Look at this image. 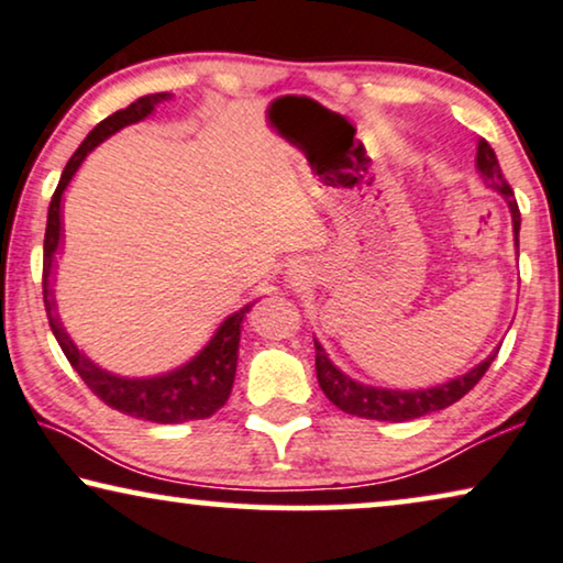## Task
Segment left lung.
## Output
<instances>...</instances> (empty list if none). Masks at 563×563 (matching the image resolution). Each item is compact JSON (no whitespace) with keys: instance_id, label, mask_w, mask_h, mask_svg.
Masks as SVG:
<instances>
[{"instance_id":"1","label":"left lung","mask_w":563,"mask_h":563,"mask_svg":"<svg viewBox=\"0 0 563 563\" xmlns=\"http://www.w3.org/2000/svg\"><path fill=\"white\" fill-rule=\"evenodd\" d=\"M476 168H479L482 181L487 184L489 189H495L505 197V202L510 207V214H512L515 243H518V235H520L518 202H515L510 184L505 181L495 151H492V145L484 141V137L479 141V145H476ZM497 351L499 349L492 351L482 364H476L472 372H466L464 376H456V379L438 384V387L415 389V391L382 389V387H368V384L353 382L351 376H345L341 368L328 358V353L322 351V345L318 341H314V372H318L320 389L325 391V397L338 407V410L356 415V418H366V420L405 422V420L422 418V415H430L435 410H443V407H449L453 402H459V399L468 395V391L476 387V382L487 374V368L492 361H495Z\"/></svg>"}]
</instances>
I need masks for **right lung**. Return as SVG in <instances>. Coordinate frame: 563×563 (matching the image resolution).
Returning a JSON list of instances; mask_svg holds the SVG:
<instances>
[{
	"label": "right lung",
	"mask_w": 563,
	"mask_h": 563,
	"mask_svg": "<svg viewBox=\"0 0 563 563\" xmlns=\"http://www.w3.org/2000/svg\"><path fill=\"white\" fill-rule=\"evenodd\" d=\"M172 99L168 91H158V95H148L135 99L133 104H128L125 110H118L110 118H104L91 133L84 137V143L76 148V153L68 158V164L60 174V181L56 191H53L51 207H48V225H45V241H43V302L45 312H48V322L53 335L68 358V364L76 368V374L81 376L84 384L102 399L104 405H110L112 410H120L137 420H151L161 422V426H176V422H189V420H205L220 410L228 402L230 389H233L235 379V366H238V343H241V325L245 312L253 305H245L241 310L230 314V318L218 328V333L210 338V343L197 353L195 358L187 364L174 368V372L161 374V376H145V379H128V376H118L104 372L97 364L84 356L76 349L71 338L60 325V318L56 312V297H53V266H56V251L60 245V199L68 181L74 179V174L79 172L84 158L97 148L99 143L118 133L125 125L141 122L143 118L156 110L158 102Z\"/></svg>",
	"instance_id": "right-lung-1"
}]
</instances>
